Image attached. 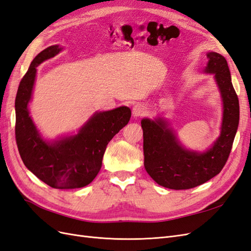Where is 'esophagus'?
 I'll return each instance as SVG.
<instances>
[{"mask_svg": "<svg viewBox=\"0 0 251 251\" xmlns=\"http://www.w3.org/2000/svg\"><path fill=\"white\" fill-rule=\"evenodd\" d=\"M148 113V108L146 105L142 103H137L134 105L133 108V114L135 117H139V116H144Z\"/></svg>", "mask_w": 251, "mask_h": 251, "instance_id": "1", "label": "esophagus"}]
</instances>
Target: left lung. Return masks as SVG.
Returning a JSON list of instances; mask_svg holds the SVG:
<instances>
[{"label":"left lung","instance_id":"obj_1","mask_svg":"<svg viewBox=\"0 0 251 251\" xmlns=\"http://www.w3.org/2000/svg\"><path fill=\"white\" fill-rule=\"evenodd\" d=\"M207 59L205 72L215 73L224 105L221 135L210 150L202 154L186 151L163 120L141 121L144 168L159 185L176 191L196 187L217 176L227 162L238 130L239 98L228 65L225 57L216 52H209Z\"/></svg>","mask_w":251,"mask_h":251}]
</instances>
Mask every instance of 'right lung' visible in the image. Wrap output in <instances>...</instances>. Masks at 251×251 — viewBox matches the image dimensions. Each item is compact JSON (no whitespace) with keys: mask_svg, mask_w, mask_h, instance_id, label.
<instances>
[{"mask_svg":"<svg viewBox=\"0 0 251 251\" xmlns=\"http://www.w3.org/2000/svg\"><path fill=\"white\" fill-rule=\"evenodd\" d=\"M58 46L37 54L23 76L16 97V140L26 168L49 186L57 189L83 187L94 180L101 168L108 143L131 118V110L120 107L96 113L72 137L45 142L37 133L27 109L31 98L36 67L56 55Z\"/></svg>","mask_w":251,"mask_h":251,"instance_id":"1","label":"right lung"}]
</instances>
